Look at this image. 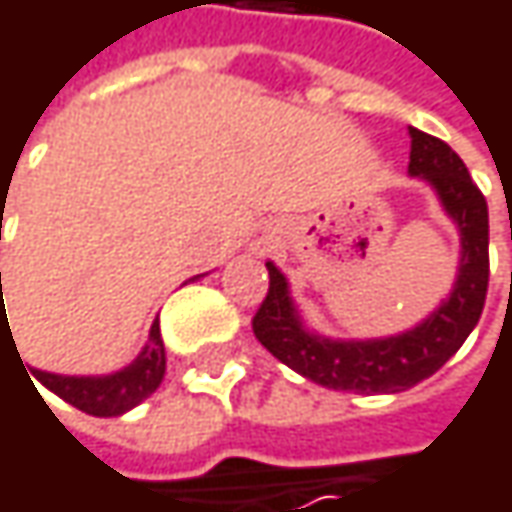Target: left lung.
Returning a JSON list of instances; mask_svg holds the SVG:
<instances>
[{"label":"left lung","instance_id":"1","mask_svg":"<svg viewBox=\"0 0 512 512\" xmlns=\"http://www.w3.org/2000/svg\"><path fill=\"white\" fill-rule=\"evenodd\" d=\"M409 177L424 180L460 234L451 293L418 326L388 338H326L305 326L287 275L266 260L269 293L257 308L255 338L299 376L356 394H397L433 376L480 320L489 284V210L465 162L442 139L409 127Z\"/></svg>","mask_w":512,"mask_h":512}]
</instances>
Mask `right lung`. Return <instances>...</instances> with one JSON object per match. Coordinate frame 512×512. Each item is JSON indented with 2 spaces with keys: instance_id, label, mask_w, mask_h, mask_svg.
<instances>
[{
  "instance_id": "1",
  "label": "right lung",
  "mask_w": 512,
  "mask_h": 512,
  "mask_svg": "<svg viewBox=\"0 0 512 512\" xmlns=\"http://www.w3.org/2000/svg\"><path fill=\"white\" fill-rule=\"evenodd\" d=\"M0 329H5V314L0 317ZM32 376L44 388H50L55 397L67 400L70 406H76V409H82L88 415H97V418L124 415L133 406H139L142 400H148L159 388L162 376H165V347H162V338H159V323L151 326V338L142 347V353L133 358L127 367L115 370V373L64 376V373H50V370H32Z\"/></svg>"
}]
</instances>
